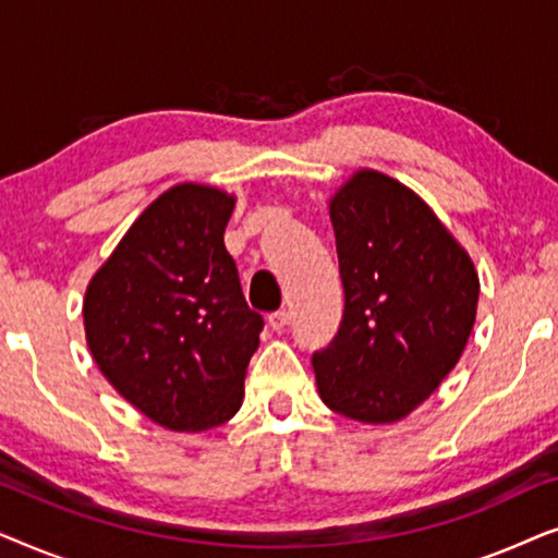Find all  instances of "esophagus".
Returning a JSON list of instances; mask_svg holds the SVG:
<instances>
[{"label": "esophagus", "mask_w": 558, "mask_h": 558, "mask_svg": "<svg viewBox=\"0 0 558 558\" xmlns=\"http://www.w3.org/2000/svg\"><path fill=\"white\" fill-rule=\"evenodd\" d=\"M289 312L287 310H279V312H271L269 315V327L271 330H277V332H281V330H287V325H289Z\"/></svg>", "instance_id": "34e87169"}]
</instances>
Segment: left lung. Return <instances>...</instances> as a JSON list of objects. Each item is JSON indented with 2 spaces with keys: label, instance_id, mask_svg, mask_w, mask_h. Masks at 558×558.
Listing matches in <instances>:
<instances>
[{
  "label": "left lung",
  "instance_id": "left-lung-1",
  "mask_svg": "<svg viewBox=\"0 0 558 558\" xmlns=\"http://www.w3.org/2000/svg\"><path fill=\"white\" fill-rule=\"evenodd\" d=\"M345 310L312 355L323 401L391 424L437 391L475 325V264L416 193L361 170L330 201Z\"/></svg>",
  "mask_w": 558,
  "mask_h": 558
}]
</instances>
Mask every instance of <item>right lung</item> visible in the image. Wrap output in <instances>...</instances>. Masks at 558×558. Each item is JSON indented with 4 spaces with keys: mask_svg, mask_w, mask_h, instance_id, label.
<instances>
[{
    "mask_svg": "<svg viewBox=\"0 0 558 558\" xmlns=\"http://www.w3.org/2000/svg\"><path fill=\"white\" fill-rule=\"evenodd\" d=\"M233 205L218 187H170L86 289L83 325L96 365L165 429H213L241 409L264 317L243 300L223 243Z\"/></svg>",
    "mask_w": 558,
    "mask_h": 558,
    "instance_id": "add662e5",
    "label": "right lung"
}]
</instances>
